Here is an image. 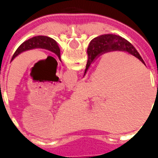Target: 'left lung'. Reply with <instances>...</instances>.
<instances>
[{"mask_svg":"<svg viewBox=\"0 0 158 158\" xmlns=\"http://www.w3.org/2000/svg\"><path fill=\"white\" fill-rule=\"evenodd\" d=\"M36 48L45 49V50H48L50 52H53L54 54H56L58 56L59 60L61 61L60 48H59L56 41L52 39V38H50V37H47V36L38 35L35 36L33 38H30V39L26 40V41H24L23 44L19 45V47L17 49V51L14 52V54L12 56L11 62L20 53L25 52V51H29V50Z\"/></svg>","mask_w":158,"mask_h":158,"instance_id":"1","label":"left lung"}]
</instances>
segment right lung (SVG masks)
Wrapping results in <instances>:
<instances>
[{
    "label": "right lung",
    "instance_id": "add662e5",
    "mask_svg": "<svg viewBox=\"0 0 158 158\" xmlns=\"http://www.w3.org/2000/svg\"><path fill=\"white\" fill-rule=\"evenodd\" d=\"M113 51H120V52H126L131 54L136 58H138L141 62L145 64L142 57L140 56L139 52L136 50L131 43H129L127 40L123 38L121 36L116 35H102L97 36L96 38L89 42V46L87 49V54H88V61L86 64V69L85 70V74L87 70L91 65L95 59L99 56L101 54L106 53V52H113Z\"/></svg>",
    "mask_w": 158,
    "mask_h": 158
}]
</instances>
